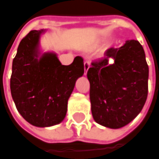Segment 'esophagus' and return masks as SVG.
<instances>
[{
  "label": "esophagus",
  "mask_w": 159,
  "mask_h": 159,
  "mask_svg": "<svg viewBox=\"0 0 159 159\" xmlns=\"http://www.w3.org/2000/svg\"><path fill=\"white\" fill-rule=\"evenodd\" d=\"M84 75L87 74V71H88V69L90 68V62L89 61H85L84 63Z\"/></svg>",
  "instance_id": "obj_1"
}]
</instances>
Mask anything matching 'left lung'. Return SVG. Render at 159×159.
Wrapping results in <instances>:
<instances>
[{
  "instance_id": "left-lung-1",
  "label": "left lung",
  "mask_w": 159,
  "mask_h": 159,
  "mask_svg": "<svg viewBox=\"0 0 159 159\" xmlns=\"http://www.w3.org/2000/svg\"><path fill=\"white\" fill-rule=\"evenodd\" d=\"M110 58L114 60L112 64ZM87 77L91 112L97 123L120 129L142 111L148 95L149 67L137 40H127L120 48H109L105 57L91 62Z\"/></svg>"
}]
</instances>
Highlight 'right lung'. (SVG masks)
Wrapping results in <instances>:
<instances>
[{
  "label": "right lung",
  "mask_w": 159,
  "mask_h": 159,
  "mask_svg": "<svg viewBox=\"0 0 159 159\" xmlns=\"http://www.w3.org/2000/svg\"><path fill=\"white\" fill-rule=\"evenodd\" d=\"M45 30H30L20 42L12 63L10 90L17 111L29 123L51 127L61 123L76 80L84 73V60L76 56L61 65L56 53L39 50Z\"/></svg>",
  "instance_id": "obj_1"
}]
</instances>
